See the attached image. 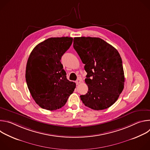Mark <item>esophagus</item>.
Segmentation results:
<instances>
[{"label":"esophagus","instance_id":"1","mask_svg":"<svg viewBox=\"0 0 150 150\" xmlns=\"http://www.w3.org/2000/svg\"><path fill=\"white\" fill-rule=\"evenodd\" d=\"M81 81H82V80H81V79H78L76 81V85H78L79 83H80L81 82Z\"/></svg>","mask_w":150,"mask_h":150}]
</instances>
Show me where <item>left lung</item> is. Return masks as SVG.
Returning a JSON list of instances; mask_svg holds the SVG:
<instances>
[{
  "instance_id": "8db88e82",
  "label": "left lung",
  "mask_w": 150,
  "mask_h": 150,
  "mask_svg": "<svg viewBox=\"0 0 150 150\" xmlns=\"http://www.w3.org/2000/svg\"><path fill=\"white\" fill-rule=\"evenodd\" d=\"M73 46L87 73L85 82L88 91L80 96L81 100L93 110L109 108L117 101L124 88V72L119 52L97 37H75Z\"/></svg>"
}]
</instances>
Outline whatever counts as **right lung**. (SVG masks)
<instances>
[{
  "label": "right lung",
  "instance_id": "right-lung-1",
  "mask_svg": "<svg viewBox=\"0 0 150 150\" xmlns=\"http://www.w3.org/2000/svg\"><path fill=\"white\" fill-rule=\"evenodd\" d=\"M72 37L49 38L37 45L28 57L25 78L35 103L48 110L65 105L76 87L67 78L60 59L72 43Z\"/></svg>",
  "mask_w": 150,
  "mask_h": 150
}]
</instances>
